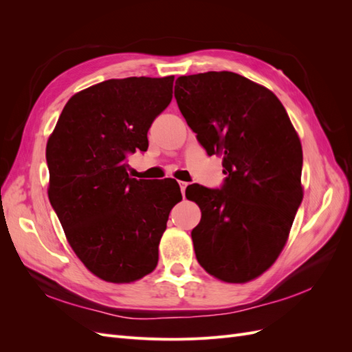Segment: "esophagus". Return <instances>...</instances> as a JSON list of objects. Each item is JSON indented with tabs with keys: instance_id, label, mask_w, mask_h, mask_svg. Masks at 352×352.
Listing matches in <instances>:
<instances>
[{
	"instance_id": "esophagus-1",
	"label": "esophagus",
	"mask_w": 352,
	"mask_h": 352,
	"mask_svg": "<svg viewBox=\"0 0 352 352\" xmlns=\"http://www.w3.org/2000/svg\"><path fill=\"white\" fill-rule=\"evenodd\" d=\"M179 186H180V192H182V195H185V190L188 188V184L186 182H179Z\"/></svg>"
}]
</instances>
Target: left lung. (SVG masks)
Listing matches in <instances>:
<instances>
[{"mask_svg": "<svg viewBox=\"0 0 352 352\" xmlns=\"http://www.w3.org/2000/svg\"><path fill=\"white\" fill-rule=\"evenodd\" d=\"M175 98L208 155H223V185L194 184L201 208L192 229L197 260L229 283L264 273L279 257L302 201V148L282 102L232 72L176 79Z\"/></svg>", "mask_w": 352, "mask_h": 352, "instance_id": "obj_1", "label": "left lung"}]
</instances>
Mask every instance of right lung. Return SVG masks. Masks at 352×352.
<instances>
[{
	"label": "right lung",
	"mask_w": 352,
	"mask_h": 352,
	"mask_svg": "<svg viewBox=\"0 0 352 352\" xmlns=\"http://www.w3.org/2000/svg\"><path fill=\"white\" fill-rule=\"evenodd\" d=\"M173 76L110 79L73 95L47 144L48 197L73 251L100 279L129 283L151 273L176 180L127 173L148 150V131L173 97Z\"/></svg>",
	"instance_id": "obj_1"
}]
</instances>
